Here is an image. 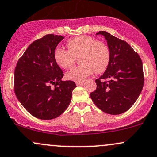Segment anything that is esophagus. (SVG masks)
<instances>
[{"label":"esophagus","mask_w":157,"mask_h":157,"mask_svg":"<svg viewBox=\"0 0 157 157\" xmlns=\"http://www.w3.org/2000/svg\"><path fill=\"white\" fill-rule=\"evenodd\" d=\"M83 81H77V82H76V84L77 85V86H81V85L83 84Z\"/></svg>","instance_id":"esophagus-1"}]
</instances>
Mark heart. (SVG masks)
<instances>
[{"mask_svg":"<svg viewBox=\"0 0 157 157\" xmlns=\"http://www.w3.org/2000/svg\"><path fill=\"white\" fill-rule=\"evenodd\" d=\"M66 45L68 51L62 48L55 49L53 56L57 64L63 68H69L74 66L78 57L81 64L66 73L68 80L82 81L94 72L103 73L108 66L110 52L102 42L97 41L91 36L81 35L69 40Z\"/></svg>","mask_w":157,"mask_h":157,"instance_id":"1","label":"heart"}]
</instances>
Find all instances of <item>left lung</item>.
Instances as JSON below:
<instances>
[{"mask_svg": "<svg viewBox=\"0 0 157 157\" xmlns=\"http://www.w3.org/2000/svg\"><path fill=\"white\" fill-rule=\"evenodd\" d=\"M96 34L105 36L110 60L105 72L95 81L97 89L90 97L101 111L119 115L131 108L141 92L144 83L143 64L140 56L125 41L105 31Z\"/></svg>", "mask_w": 157, "mask_h": 157, "instance_id": "1", "label": "left lung"}]
</instances>
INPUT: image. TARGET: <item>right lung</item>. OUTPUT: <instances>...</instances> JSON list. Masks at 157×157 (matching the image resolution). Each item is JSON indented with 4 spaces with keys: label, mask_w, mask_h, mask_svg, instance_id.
Instances as JSON below:
<instances>
[{
    "label": "right lung",
    "mask_w": 157,
    "mask_h": 157,
    "mask_svg": "<svg viewBox=\"0 0 157 157\" xmlns=\"http://www.w3.org/2000/svg\"><path fill=\"white\" fill-rule=\"evenodd\" d=\"M63 36L47 34L32 42L16 64L14 91L18 100L32 115L42 120L60 116L68 107L72 81H62L61 68L54 59V50Z\"/></svg>",
    "instance_id": "right-lung-1"
}]
</instances>
